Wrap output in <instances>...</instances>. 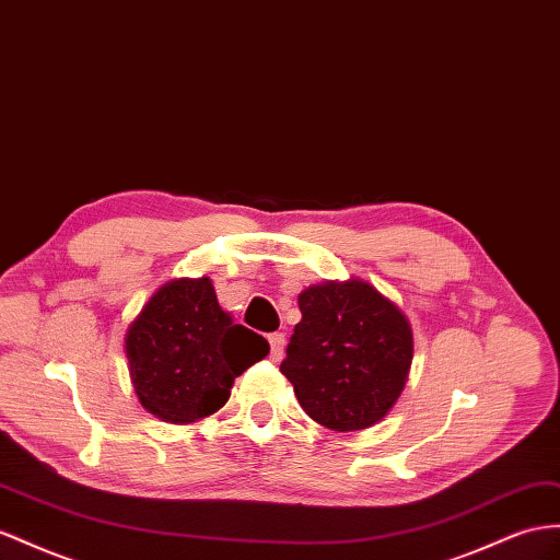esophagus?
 <instances>
[{
  "mask_svg": "<svg viewBox=\"0 0 560 560\" xmlns=\"http://www.w3.org/2000/svg\"><path fill=\"white\" fill-rule=\"evenodd\" d=\"M283 348H285V336L283 334H269V350H271V362H279L283 357Z\"/></svg>",
  "mask_w": 560,
  "mask_h": 560,
  "instance_id": "obj_1",
  "label": "esophagus"
}]
</instances>
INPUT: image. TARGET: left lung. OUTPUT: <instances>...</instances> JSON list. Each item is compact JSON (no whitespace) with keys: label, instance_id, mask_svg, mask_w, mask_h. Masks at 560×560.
<instances>
[{"label":"left lung","instance_id":"left-lung-1","mask_svg":"<svg viewBox=\"0 0 560 560\" xmlns=\"http://www.w3.org/2000/svg\"><path fill=\"white\" fill-rule=\"evenodd\" d=\"M303 319L285 348L281 374L307 417L331 430L378 423L402 395L413 340L402 312L374 285H310L298 298Z\"/></svg>","mask_w":560,"mask_h":560}]
</instances>
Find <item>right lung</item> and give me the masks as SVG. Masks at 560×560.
Instances as JSON below:
<instances>
[{"mask_svg":"<svg viewBox=\"0 0 560 560\" xmlns=\"http://www.w3.org/2000/svg\"><path fill=\"white\" fill-rule=\"evenodd\" d=\"M130 376L143 409L170 423L218 411L243 371L260 362L269 342L234 324L210 279L165 283L125 338Z\"/></svg>","mask_w":560,"mask_h":560,"instance_id":"right-lung-1","label":"right lung"}]
</instances>
